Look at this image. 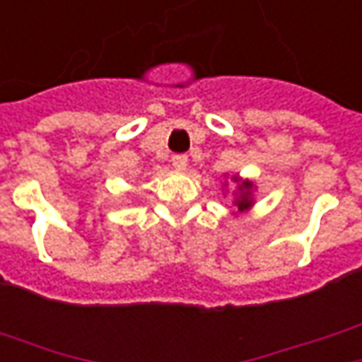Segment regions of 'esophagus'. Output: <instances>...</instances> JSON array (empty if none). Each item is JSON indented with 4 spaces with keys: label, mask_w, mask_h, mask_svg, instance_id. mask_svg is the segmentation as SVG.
Here are the masks:
<instances>
[{
    "label": "esophagus",
    "mask_w": 362,
    "mask_h": 362,
    "mask_svg": "<svg viewBox=\"0 0 362 362\" xmlns=\"http://www.w3.org/2000/svg\"><path fill=\"white\" fill-rule=\"evenodd\" d=\"M172 166L178 168V170H186V166H188V156H186V154H174V156H172Z\"/></svg>",
    "instance_id": "1"
}]
</instances>
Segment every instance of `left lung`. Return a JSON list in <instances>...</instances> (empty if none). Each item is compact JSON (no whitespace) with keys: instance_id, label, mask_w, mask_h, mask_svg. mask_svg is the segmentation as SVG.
Segmentation results:
<instances>
[{"instance_id":"8db88e82","label":"left lung","mask_w":362,"mask_h":362,"mask_svg":"<svg viewBox=\"0 0 362 362\" xmlns=\"http://www.w3.org/2000/svg\"><path fill=\"white\" fill-rule=\"evenodd\" d=\"M238 180V178H235ZM240 200H235V206L240 208V210H245V208H250L252 206V182H243L242 186H240Z\"/></svg>"}]
</instances>
